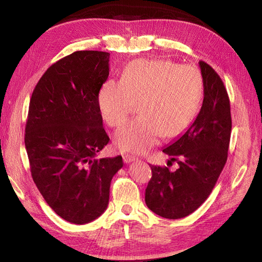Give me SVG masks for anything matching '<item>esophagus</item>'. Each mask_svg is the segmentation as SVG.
<instances>
[{"label": "esophagus", "instance_id": "34e87169", "mask_svg": "<svg viewBox=\"0 0 262 262\" xmlns=\"http://www.w3.org/2000/svg\"><path fill=\"white\" fill-rule=\"evenodd\" d=\"M136 160H138V158H137L136 156H133V155H128V154L123 155V162H124L125 164L132 163V162H134Z\"/></svg>", "mask_w": 262, "mask_h": 262}]
</instances>
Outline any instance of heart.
Returning a JSON list of instances; mask_svg holds the SVG:
<instances>
[{
  "label": "heart",
  "mask_w": 262,
  "mask_h": 262,
  "mask_svg": "<svg viewBox=\"0 0 262 262\" xmlns=\"http://www.w3.org/2000/svg\"><path fill=\"white\" fill-rule=\"evenodd\" d=\"M203 97V80L193 66L167 60H138L125 68L121 82L107 81L98 96L104 120L119 126L140 102V116L115 136L116 146L143 154L164 136L173 138L193 122Z\"/></svg>",
  "instance_id": "obj_1"
}]
</instances>
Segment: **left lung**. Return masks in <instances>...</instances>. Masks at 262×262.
<instances>
[{"mask_svg": "<svg viewBox=\"0 0 262 262\" xmlns=\"http://www.w3.org/2000/svg\"><path fill=\"white\" fill-rule=\"evenodd\" d=\"M203 80L200 113L188 130L163 152L179 168L150 166L152 178L145 189V203L157 215L176 220L194 212L208 199L227 161L232 118L229 98L219 74L199 62Z\"/></svg>", "mask_w": 262, "mask_h": 262, "instance_id": "left-lung-1", "label": "left lung"}]
</instances>
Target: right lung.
I'll return each mask as SVG.
<instances>
[{"mask_svg": "<svg viewBox=\"0 0 262 262\" xmlns=\"http://www.w3.org/2000/svg\"><path fill=\"white\" fill-rule=\"evenodd\" d=\"M110 53L76 51L52 64L30 98L25 146L31 176L49 207L70 223L86 224L108 207L110 182L122 157L97 160L108 144L98 95Z\"/></svg>", "mask_w": 262, "mask_h": 262, "instance_id": "add662e5", "label": "right lung"}]
</instances>
